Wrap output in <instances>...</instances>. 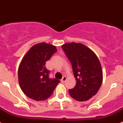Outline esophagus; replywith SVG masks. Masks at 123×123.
I'll return each instance as SVG.
<instances>
[{
	"instance_id": "obj_1",
	"label": "esophagus",
	"mask_w": 123,
	"mask_h": 123,
	"mask_svg": "<svg viewBox=\"0 0 123 123\" xmlns=\"http://www.w3.org/2000/svg\"><path fill=\"white\" fill-rule=\"evenodd\" d=\"M66 80H67V78H66V77L64 76V77H62V78L61 80V81L62 83H64L66 81Z\"/></svg>"
}]
</instances>
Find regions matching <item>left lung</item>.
<instances>
[{"instance_id": "1", "label": "left lung", "mask_w": 123, "mask_h": 123, "mask_svg": "<svg viewBox=\"0 0 123 123\" xmlns=\"http://www.w3.org/2000/svg\"><path fill=\"white\" fill-rule=\"evenodd\" d=\"M70 61L77 81L70 96L78 101H86L96 94L102 82V70L98 57L89 48L72 42L61 46Z\"/></svg>"}]
</instances>
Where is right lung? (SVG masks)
<instances>
[{"instance_id":"add662e5","label":"right lung","mask_w":123,"mask_h":123,"mask_svg":"<svg viewBox=\"0 0 123 123\" xmlns=\"http://www.w3.org/2000/svg\"><path fill=\"white\" fill-rule=\"evenodd\" d=\"M57 51L56 46L45 43L35 45L27 52L18 68L21 89L26 96L37 101L46 100L60 81L49 77L45 64Z\"/></svg>"}]
</instances>
